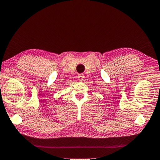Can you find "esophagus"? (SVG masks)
I'll use <instances>...</instances> for the list:
<instances>
[{
  "mask_svg": "<svg viewBox=\"0 0 160 160\" xmlns=\"http://www.w3.org/2000/svg\"><path fill=\"white\" fill-rule=\"evenodd\" d=\"M78 80L81 81V82H82V81L84 80V76L83 74H78Z\"/></svg>",
  "mask_w": 160,
  "mask_h": 160,
  "instance_id": "obj_1",
  "label": "esophagus"
}]
</instances>
